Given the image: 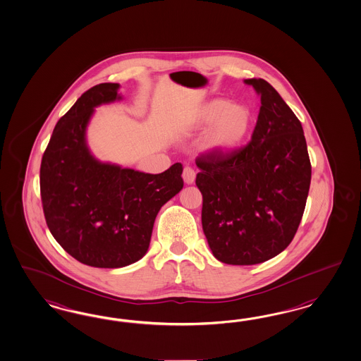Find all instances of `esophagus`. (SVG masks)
I'll use <instances>...</instances> for the list:
<instances>
[{
  "label": "esophagus",
  "instance_id": "obj_1",
  "mask_svg": "<svg viewBox=\"0 0 361 361\" xmlns=\"http://www.w3.org/2000/svg\"><path fill=\"white\" fill-rule=\"evenodd\" d=\"M183 178H184V181H185V184H188V185L193 184L195 180H196V172H195V169L190 168V166H185L184 171H183Z\"/></svg>",
  "mask_w": 361,
  "mask_h": 361
}]
</instances>
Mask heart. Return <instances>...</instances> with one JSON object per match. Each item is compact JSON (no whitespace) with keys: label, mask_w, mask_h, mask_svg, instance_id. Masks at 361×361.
<instances>
[{"label":"heart","mask_w":361,"mask_h":361,"mask_svg":"<svg viewBox=\"0 0 361 361\" xmlns=\"http://www.w3.org/2000/svg\"><path fill=\"white\" fill-rule=\"evenodd\" d=\"M195 127L197 130L209 128L204 137L208 152L229 154L249 137L252 112L247 106L235 104L230 99H212L198 109Z\"/></svg>","instance_id":"heart-1"}]
</instances>
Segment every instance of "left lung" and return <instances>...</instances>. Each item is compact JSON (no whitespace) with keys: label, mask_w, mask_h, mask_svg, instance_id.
I'll list each match as a JSON object with an SVG mask.
<instances>
[{"label":"left lung","mask_w":361,"mask_h":361,"mask_svg":"<svg viewBox=\"0 0 361 361\" xmlns=\"http://www.w3.org/2000/svg\"><path fill=\"white\" fill-rule=\"evenodd\" d=\"M261 97L252 142L229 154L197 159L202 230L213 255L247 266L283 252L306 208L311 164L303 128L264 79H245Z\"/></svg>","instance_id":"1"}]
</instances>
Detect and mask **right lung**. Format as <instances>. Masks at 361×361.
<instances>
[{
    "instance_id": "right-lung-1",
    "label": "right lung",
    "mask_w": 361,
    "mask_h": 361,
    "mask_svg": "<svg viewBox=\"0 0 361 361\" xmlns=\"http://www.w3.org/2000/svg\"><path fill=\"white\" fill-rule=\"evenodd\" d=\"M119 88L100 83L78 99L56 123L39 175L50 233L77 261L100 269L142 259L159 210L184 186L180 163L151 175L100 161L90 151L95 109L121 100Z\"/></svg>"
}]
</instances>
